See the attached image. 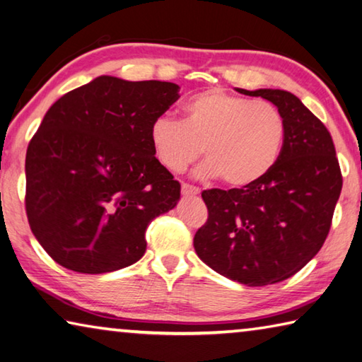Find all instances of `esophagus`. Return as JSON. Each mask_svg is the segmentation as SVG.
<instances>
[{"instance_id": "esophagus-1", "label": "esophagus", "mask_w": 362, "mask_h": 362, "mask_svg": "<svg viewBox=\"0 0 362 362\" xmlns=\"http://www.w3.org/2000/svg\"><path fill=\"white\" fill-rule=\"evenodd\" d=\"M182 193L185 196H196L201 193V189L194 185H189V183H182Z\"/></svg>"}]
</instances>
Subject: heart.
<instances>
[{"instance_id":"heart-1","label":"heart","mask_w":362,"mask_h":362,"mask_svg":"<svg viewBox=\"0 0 362 362\" xmlns=\"http://www.w3.org/2000/svg\"><path fill=\"white\" fill-rule=\"evenodd\" d=\"M183 114V120L161 115L150 124L153 153L166 169L180 173L202 152L207 158L196 175L247 187L277 163L286 124L272 103L209 88L189 98Z\"/></svg>"}]
</instances>
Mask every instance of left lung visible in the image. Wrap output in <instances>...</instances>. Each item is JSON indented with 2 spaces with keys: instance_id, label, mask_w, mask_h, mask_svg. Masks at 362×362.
<instances>
[{
  "instance_id": "obj_1",
  "label": "left lung",
  "mask_w": 362,
  "mask_h": 362,
  "mask_svg": "<svg viewBox=\"0 0 362 362\" xmlns=\"http://www.w3.org/2000/svg\"><path fill=\"white\" fill-rule=\"evenodd\" d=\"M239 93L271 101L285 118L277 163L252 185L204 189L207 221L194 234L199 258L247 286L279 284L323 247L341 192L329 131L298 96L261 88Z\"/></svg>"
}]
</instances>
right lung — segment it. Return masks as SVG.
Returning <instances> with one entry per match:
<instances>
[{
    "label": "right lung",
    "mask_w": 362,
    "mask_h": 362,
    "mask_svg": "<svg viewBox=\"0 0 362 362\" xmlns=\"http://www.w3.org/2000/svg\"><path fill=\"white\" fill-rule=\"evenodd\" d=\"M170 82L100 76L52 104L26 150L33 234L69 271L104 274L146 253V229L180 199L150 124L179 100Z\"/></svg>",
    "instance_id": "obj_1"
}]
</instances>
